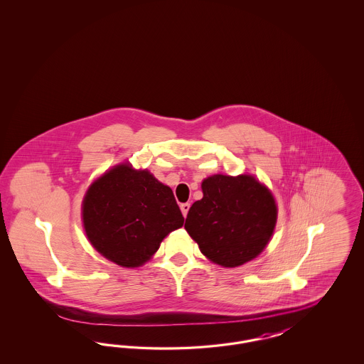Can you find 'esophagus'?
Segmentation results:
<instances>
[{"label": "esophagus", "instance_id": "34e87169", "mask_svg": "<svg viewBox=\"0 0 364 364\" xmlns=\"http://www.w3.org/2000/svg\"><path fill=\"white\" fill-rule=\"evenodd\" d=\"M190 203H181V205H180L181 213H183V215H184V217H187V214H188V210H190Z\"/></svg>", "mask_w": 364, "mask_h": 364}]
</instances>
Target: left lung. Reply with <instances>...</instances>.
<instances>
[{"mask_svg":"<svg viewBox=\"0 0 364 364\" xmlns=\"http://www.w3.org/2000/svg\"><path fill=\"white\" fill-rule=\"evenodd\" d=\"M203 198L187 214L186 230L217 264L237 267L264 250L277 223L267 187L250 174H214L202 183Z\"/></svg>","mask_w":364,"mask_h":364,"instance_id":"left-lung-1","label":"left lung"}]
</instances>
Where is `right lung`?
<instances>
[{
    "instance_id": "add662e5",
    "label": "right lung",
    "mask_w": 364,
    "mask_h": 364,
    "mask_svg": "<svg viewBox=\"0 0 364 364\" xmlns=\"http://www.w3.org/2000/svg\"><path fill=\"white\" fill-rule=\"evenodd\" d=\"M82 214L92 247L122 267L146 263L184 224L172 190L129 164L114 166L90 186Z\"/></svg>"
}]
</instances>
